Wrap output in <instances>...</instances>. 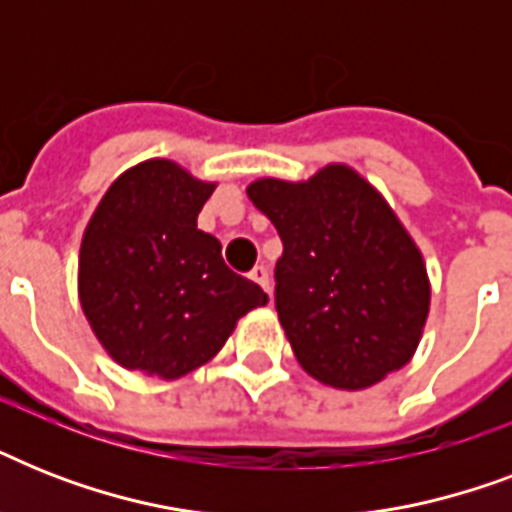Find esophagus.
<instances>
[{
	"instance_id": "esophagus-1",
	"label": "esophagus",
	"mask_w": 512,
	"mask_h": 512,
	"mask_svg": "<svg viewBox=\"0 0 512 512\" xmlns=\"http://www.w3.org/2000/svg\"><path fill=\"white\" fill-rule=\"evenodd\" d=\"M249 279L255 281V284H260V287L271 295V276H268V268H265V265H255V268L249 271Z\"/></svg>"
}]
</instances>
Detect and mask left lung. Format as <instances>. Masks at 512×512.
Instances as JSON below:
<instances>
[{
  "mask_svg": "<svg viewBox=\"0 0 512 512\" xmlns=\"http://www.w3.org/2000/svg\"><path fill=\"white\" fill-rule=\"evenodd\" d=\"M247 196L284 244L276 311L305 372L364 390L409 364L430 311L428 268L382 193L327 164L297 183L260 177Z\"/></svg>",
  "mask_w": 512,
  "mask_h": 512,
  "instance_id": "obj_1",
  "label": "left lung"
}]
</instances>
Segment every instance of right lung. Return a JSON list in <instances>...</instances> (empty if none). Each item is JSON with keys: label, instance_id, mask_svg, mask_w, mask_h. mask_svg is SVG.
I'll use <instances>...</instances> for the list:
<instances>
[{"label": "right lung", "instance_id": "1", "mask_svg": "<svg viewBox=\"0 0 512 512\" xmlns=\"http://www.w3.org/2000/svg\"><path fill=\"white\" fill-rule=\"evenodd\" d=\"M207 183L170 159L116 177L79 249V303L116 364L159 380L185 377L217 356L252 308L255 281L223 263L220 241L196 228Z\"/></svg>", "mask_w": 512, "mask_h": 512}]
</instances>
